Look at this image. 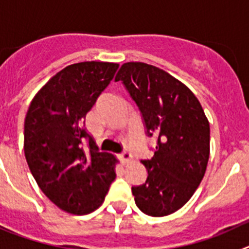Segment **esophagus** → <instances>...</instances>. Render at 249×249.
<instances>
[{"instance_id": "esophagus-1", "label": "esophagus", "mask_w": 249, "mask_h": 249, "mask_svg": "<svg viewBox=\"0 0 249 249\" xmlns=\"http://www.w3.org/2000/svg\"><path fill=\"white\" fill-rule=\"evenodd\" d=\"M119 158H120V160H122L123 163H127L130 160H131V154H130V152H127V151H124V152H122V154H120Z\"/></svg>"}]
</instances>
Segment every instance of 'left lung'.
<instances>
[{
  "instance_id": "1",
  "label": "left lung",
  "mask_w": 249,
  "mask_h": 249,
  "mask_svg": "<svg viewBox=\"0 0 249 249\" xmlns=\"http://www.w3.org/2000/svg\"><path fill=\"white\" fill-rule=\"evenodd\" d=\"M122 82L138 105L146 135L156 136L142 185L133 186L141 212L162 217L176 212L202 181L210 158V124L200 102L185 84L158 67L129 62L120 67Z\"/></svg>"
}]
</instances>
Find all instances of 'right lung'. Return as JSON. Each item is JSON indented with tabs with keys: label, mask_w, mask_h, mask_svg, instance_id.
I'll return each mask as SVG.
<instances>
[{
	"label": "right lung",
	"mask_w": 249,
	"mask_h": 249,
	"mask_svg": "<svg viewBox=\"0 0 249 249\" xmlns=\"http://www.w3.org/2000/svg\"><path fill=\"white\" fill-rule=\"evenodd\" d=\"M119 64L66 67L36 94L24 119V155L39 189L55 206L87 214L103 203L115 180L111 154L100 152L84 118Z\"/></svg>",
	"instance_id": "1"
}]
</instances>
